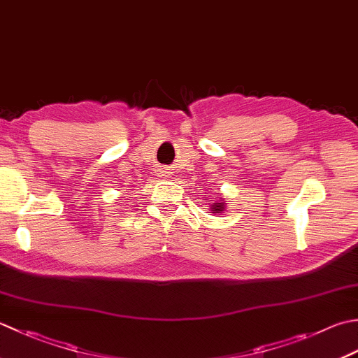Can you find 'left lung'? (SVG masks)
Listing matches in <instances>:
<instances>
[{"label":"left lung","mask_w":358,"mask_h":358,"mask_svg":"<svg viewBox=\"0 0 358 358\" xmlns=\"http://www.w3.org/2000/svg\"><path fill=\"white\" fill-rule=\"evenodd\" d=\"M225 209H227V203L222 197L217 201H214L213 205H209V211H211L213 214H222Z\"/></svg>","instance_id":"8db88e82"}]
</instances>
